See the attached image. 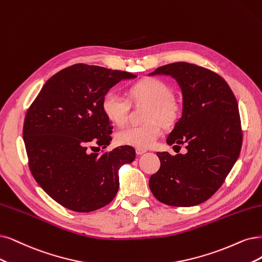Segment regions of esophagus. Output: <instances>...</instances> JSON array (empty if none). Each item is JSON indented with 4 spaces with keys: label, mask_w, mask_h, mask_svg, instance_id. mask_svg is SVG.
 Returning <instances> with one entry per match:
<instances>
[{
    "label": "esophagus",
    "mask_w": 262,
    "mask_h": 262,
    "mask_svg": "<svg viewBox=\"0 0 262 262\" xmlns=\"http://www.w3.org/2000/svg\"><path fill=\"white\" fill-rule=\"evenodd\" d=\"M146 152H147V150H144V149H139V148H137V149H136V153H137V156H141V154L146 153Z\"/></svg>",
    "instance_id": "1"
}]
</instances>
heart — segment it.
Instances as JSON below:
<instances>
[{
    "label": "heart",
    "instance_id": "1",
    "mask_svg": "<svg viewBox=\"0 0 262 262\" xmlns=\"http://www.w3.org/2000/svg\"><path fill=\"white\" fill-rule=\"evenodd\" d=\"M128 97L134 102L149 105L146 114L147 123L133 125L115 134V141L121 146L139 149L151 148L162 135V125L171 126L180 114L179 104L172 99V90L157 79H147L133 84L128 89ZM102 111L112 123L123 125L127 121L129 102L115 91L108 92L102 99Z\"/></svg>",
    "mask_w": 262,
    "mask_h": 262
}]
</instances>
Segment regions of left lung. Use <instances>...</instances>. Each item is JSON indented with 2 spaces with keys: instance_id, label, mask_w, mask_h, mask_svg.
<instances>
[{
  "instance_id": "obj_1",
  "label": "left lung",
  "mask_w": 262,
  "mask_h": 262,
  "mask_svg": "<svg viewBox=\"0 0 262 262\" xmlns=\"http://www.w3.org/2000/svg\"><path fill=\"white\" fill-rule=\"evenodd\" d=\"M149 75H168L178 83L181 118L166 142L187 149L176 156L157 153L161 167L149 180L150 190L169 206L199 205L221 187L239 156L243 135L235 96L220 75L193 63L165 64Z\"/></svg>"
}]
</instances>
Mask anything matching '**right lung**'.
Listing matches in <instances>:
<instances>
[{"label":"right lung","mask_w":262,"mask_h":262,"mask_svg":"<svg viewBox=\"0 0 262 262\" xmlns=\"http://www.w3.org/2000/svg\"><path fill=\"white\" fill-rule=\"evenodd\" d=\"M135 77L76 63L53 75L29 108L24 124L29 167L41 188L63 207L93 211L118 193L119 170L136 158L134 148L123 146L99 156L89 147L110 144L113 126L102 111V99L115 84Z\"/></svg>","instance_id":"1"}]
</instances>
